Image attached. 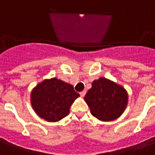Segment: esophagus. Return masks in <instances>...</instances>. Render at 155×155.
Segmentation results:
<instances>
[{
    "instance_id": "1",
    "label": "esophagus",
    "mask_w": 155,
    "mask_h": 155,
    "mask_svg": "<svg viewBox=\"0 0 155 155\" xmlns=\"http://www.w3.org/2000/svg\"><path fill=\"white\" fill-rule=\"evenodd\" d=\"M85 94H86V91H81V93H80V94H81V97H84V95H85Z\"/></svg>"
}]
</instances>
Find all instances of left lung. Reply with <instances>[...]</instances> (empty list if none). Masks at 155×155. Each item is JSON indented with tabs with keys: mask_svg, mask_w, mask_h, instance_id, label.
<instances>
[{
	"mask_svg": "<svg viewBox=\"0 0 155 155\" xmlns=\"http://www.w3.org/2000/svg\"><path fill=\"white\" fill-rule=\"evenodd\" d=\"M84 101L93 116L101 121H111L124 113L128 104V94L120 84L100 78L93 81Z\"/></svg>",
	"mask_w": 155,
	"mask_h": 155,
	"instance_id": "1",
	"label": "left lung"
}]
</instances>
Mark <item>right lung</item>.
<instances>
[{
  "instance_id": "add662e5",
  "label": "right lung",
  "mask_w": 155,
  "mask_h": 155,
  "mask_svg": "<svg viewBox=\"0 0 155 155\" xmlns=\"http://www.w3.org/2000/svg\"><path fill=\"white\" fill-rule=\"evenodd\" d=\"M79 96L71 84L51 78L43 81L32 90L31 103L41 119L56 122L67 116L71 105Z\"/></svg>"
}]
</instances>
